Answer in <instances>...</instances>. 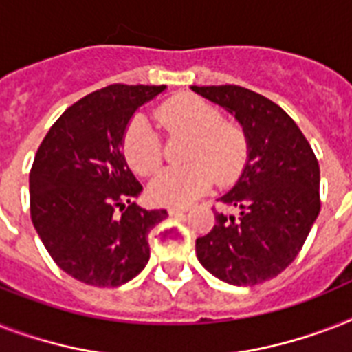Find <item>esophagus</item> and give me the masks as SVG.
<instances>
[{
	"label": "esophagus",
	"instance_id": "obj_1",
	"mask_svg": "<svg viewBox=\"0 0 352 352\" xmlns=\"http://www.w3.org/2000/svg\"><path fill=\"white\" fill-rule=\"evenodd\" d=\"M184 212H188V206H171V208L168 210V214L170 215H181L184 214Z\"/></svg>",
	"mask_w": 352,
	"mask_h": 352
}]
</instances>
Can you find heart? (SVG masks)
<instances>
[{
  "label": "heart",
  "instance_id": "obj_1",
  "mask_svg": "<svg viewBox=\"0 0 352 352\" xmlns=\"http://www.w3.org/2000/svg\"><path fill=\"white\" fill-rule=\"evenodd\" d=\"M155 118L170 135L188 137L184 166L166 168L149 184L155 203L184 206L208 192L214 177L230 182L239 175L248 157V137L237 122L223 120L212 102L197 95H177L155 111ZM124 155L133 170L151 175L162 162L157 135L142 117H135L124 135Z\"/></svg>",
  "mask_w": 352,
  "mask_h": 352
}]
</instances>
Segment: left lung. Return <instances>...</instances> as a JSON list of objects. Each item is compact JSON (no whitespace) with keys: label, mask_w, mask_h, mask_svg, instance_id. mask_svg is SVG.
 <instances>
[{"label":"left lung","mask_w":352,"mask_h":352,"mask_svg":"<svg viewBox=\"0 0 352 352\" xmlns=\"http://www.w3.org/2000/svg\"><path fill=\"white\" fill-rule=\"evenodd\" d=\"M239 122L248 137L243 173L221 203L237 215L215 212L195 254L210 274L237 287L276 278L300 254L320 214V166L311 144L287 113L239 85H192Z\"/></svg>","instance_id":"left-lung-1"}]
</instances>
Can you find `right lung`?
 Returning <instances> with one entry per match:
<instances>
[{"mask_svg":"<svg viewBox=\"0 0 352 352\" xmlns=\"http://www.w3.org/2000/svg\"><path fill=\"white\" fill-rule=\"evenodd\" d=\"M164 89L113 84L95 91L67 107L38 148L30 219L54 263L82 283L120 287L148 265V234L168 212L133 203L142 184L122 146L135 111Z\"/></svg>","mask_w":352,"mask_h":352,"instance_id":"right-lung-1","label":"right lung"}]
</instances>
